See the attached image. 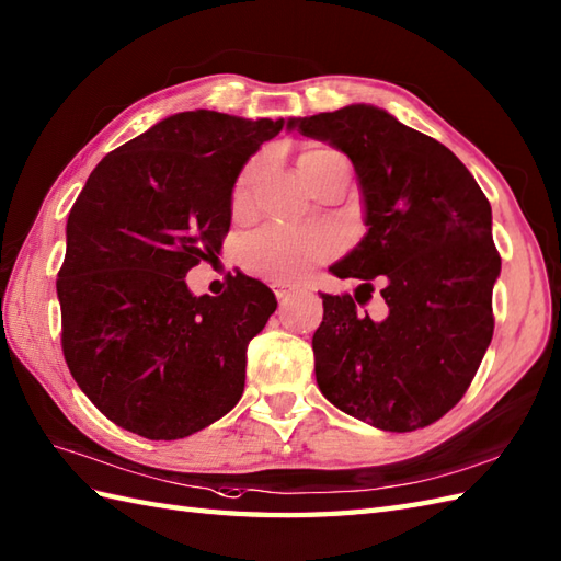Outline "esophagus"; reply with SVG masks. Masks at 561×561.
Masks as SVG:
<instances>
[{
	"instance_id": "34e87169",
	"label": "esophagus",
	"mask_w": 561,
	"mask_h": 561,
	"mask_svg": "<svg viewBox=\"0 0 561 561\" xmlns=\"http://www.w3.org/2000/svg\"><path fill=\"white\" fill-rule=\"evenodd\" d=\"M273 293H276L278 302H285L295 293V288H290V285H273Z\"/></svg>"
}]
</instances>
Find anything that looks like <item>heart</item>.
Listing matches in <instances>:
<instances>
[{
  "instance_id": "1",
  "label": "heart",
  "mask_w": 561,
  "mask_h": 561,
  "mask_svg": "<svg viewBox=\"0 0 561 561\" xmlns=\"http://www.w3.org/2000/svg\"><path fill=\"white\" fill-rule=\"evenodd\" d=\"M337 157L328 147H311L299 154V171L309 178L323 161ZM259 163H250L233 187V211L248 214ZM337 252V233L325 224L309 226H266L242 248V264L254 276L271 283H293L313 266L328 262Z\"/></svg>"
}]
</instances>
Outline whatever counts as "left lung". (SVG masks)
Masks as SVG:
<instances>
[{
    "label": "left lung",
    "instance_id": "obj_1",
    "mask_svg": "<svg viewBox=\"0 0 561 561\" xmlns=\"http://www.w3.org/2000/svg\"><path fill=\"white\" fill-rule=\"evenodd\" d=\"M288 128L345 152L364 197L366 236L331 266L362 285L354 297L321 293L319 390L380 431L431 426L461 400L493 340L502 262L490 202L445 145L386 108L350 104ZM371 279L389 307L380 322L356 311Z\"/></svg>",
    "mask_w": 561,
    "mask_h": 561
}]
</instances>
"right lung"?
Returning a JSON list of instances; mask_svg holds the SVG:
<instances>
[{
  "mask_svg": "<svg viewBox=\"0 0 561 561\" xmlns=\"http://www.w3.org/2000/svg\"><path fill=\"white\" fill-rule=\"evenodd\" d=\"M283 126L181 112L90 173L66 224L61 347L78 388L116 426L187 438L242 398L244 354L276 295L238 273L224 295L197 297L185 276L221 252L238 175Z\"/></svg>",
  "mask_w": 561,
  "mask_h": 561,
  "instance_id": "obj_1",
  "label": "right lung"
}]
</instances>
